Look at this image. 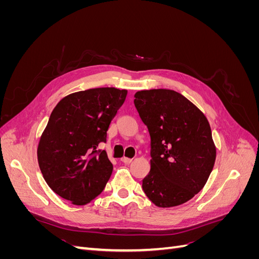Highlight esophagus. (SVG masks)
Masks as SVG:
<instances>
[{
  "label": "esophagus",
  "instance_id": "1",
  "mask_svg": "<svg viewBox=\"0 0 259 259\" xmlns=\"http://www.w3.org/2000/svg\"><path fill=\"white\" fill-rule=\"evenodd\" d=\"M121 161H122L123 163H125V164H130V163L133 161V159H130V158H125V156H123V158L121 159Z\"/></svg>",
  "mask_w": 259,
  "mask_h": 259
}]
</instances>
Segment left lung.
Listing matches in <instances>:
<instances>
[{
  "mask_svg": "<svg viewBox=\"0 0 259 259\" xmlns=\"http://www.w3.org/2000/svg\"><path fill=\"white\" fill-rule=\"evenodd\" d=\"M134 104L151 139L144 192L159 207L186 203L204 187L214 167L216 147L206 116L171 90L139 91Z\"/></svg>",
  "mask_w": 259,
  "mask_h": 259,
  "instance_id": "obj_1",
  "label": "left lung"
}]
</instances>
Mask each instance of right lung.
Listing matches in <instances>:
<instances>
[{
    "mask_svg": "<svg viewBox=\"0 0 259 259\" xmlns=\"http://www.w3.org/2000/svg\"><path fill=\"white\" fill-rule=\"evenodd\" d=\"M127 91L99 88L76 92L54 108L37 146L46 184L62 199L85 205L103 192L112 163L98 145L106 143L111 120Z\"/></svg>",
    "mask_w": 259,
    "mask_h": 259,
    "instance_id": "1",
    "label": "right lung"
}]
</instances>
